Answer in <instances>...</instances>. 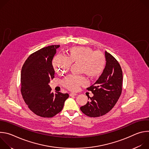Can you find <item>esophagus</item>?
Listing matches in <instances>:
<instances>
[{
    "label": "esophagus",
    "mask_w": 149,
    "mask_h": 149,
    "mask_svg": "<svg viewBox=\"0 0 149 149\" xmlns=\"http://www.w3.org/2000/svg\"><path fill=\"white\" fill-rule=\"evenodd\" d=\"M76 95H77V94L75 93H70V96H76Z\"/></svg>",
    "instance_id": "1"
}]
</instances>
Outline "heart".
<instances>
[{
  "instance_id": "b5f03b06",
  "label": "heart",
  "mask_w": 149,
  "mask_h": 149,
  "mask_svg": "<svg viewBox=\"0 0 149 149\" xmlns=\"http://www.w3.org/2000/svg\"><path fill=\"white\" fill-rule=\"evenodd\" d=\"M68 56L56 55L52 60V67L58 74H63L70 70L72 63H81V72L92 78L99 77L104 72L106 59L100 51H95L88 47H75L68 50ZM62 86L71 91H76L80 86H84L88 82L83 76L70 75L62 81Z\"/></svg>"
}]
</instances>
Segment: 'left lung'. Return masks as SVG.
Masks as SVG:
<instances>
[{
	"label": "left lung",
	"mask_w": 149,
	"mask_h": 149,
	"mask_svg": "<svg viewBox=\"0 0 149 149\" xmlns=\"http://www.w3.org/2000/svg\"><path fill=\"white\" fill-rule=\"evenodd\" d=\"M106 65L98 80L87 88L94 94L90 101L80 107L90 117H98L109 113L117 103L122 92L123 72L117 59L105 52Z\"/></svg>",
	"instance_id": "left-lung-1"
}]
</instances>
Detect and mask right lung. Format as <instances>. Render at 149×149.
Listing matches in <instances>:
<instances>
[{
    "mask_svg": "<svg viewBox=\"0 0 149 149\" xmlns=\"http://www.w3.org/2000/svg\"><path fill=\"white\" fill-rule=\"evenodd\" d=\"M58 45H51L32 54L21 70L20 91L29 109L42 117L50 118L63 109L68 94L51 93L50 79L54 78L52 61Z\"/></svg>",
    "mask_w": 149,
    "mask_h": 149,
    "instance_id": "add662e5",
    "label": "right lung"
}]
</instances>
